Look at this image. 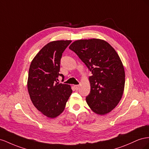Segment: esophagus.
<instances>
[{"instance_id":"1","label":"esophagus","mask_w":149,"mask_h":149,"mask_svg":"<svg viewBox=\"0 0 149 149\" xmlns=\"http://www.w3.org/2000/svg\"><path fill=\"white\" fill-rule=\"evenodd\" d=\"M79 87H80L79 85H75V86H74V87L76 90H78V89L79 88Z\"/></svg>"}]
</instances>
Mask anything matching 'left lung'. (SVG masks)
Listing matches in <instances>:
<instances>
[{"mask_svg":"<svg viewBox=\"0 0 149 149\" xmlns=\"http://www.w3.org/2000/svg\"><path fill=\"white\" fill-rule=\"evenodd\" d=\"M69 49L77 55L92 75L88 105L97 114L104 115L119 102L125 85V71L118 55L103 40L92 39L74 42Z\"/></svg>","mask_w":149,"mask_h":149,"instance_id":"1","label":"left lung"}]
</instances>
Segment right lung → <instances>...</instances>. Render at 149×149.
<instances>
[{
	"label": "right lung",
	"mask_w": 149,
	"mask_h": 149,
	"mask_svg": "<svg viewBox=\"0 0 149 149\" xmlns=\"http://www.w3.org/2000/svg\"><path fill=\"white\" fill-rule=\"evenodd\" d=\"M71 40L53 41L42 48L30 65L27 88L33 105L49 118L59 116L72 92L68 84H59L61 59Z\"/></svg>",
	"instance_id": "obj_1"
}]
</instances>
